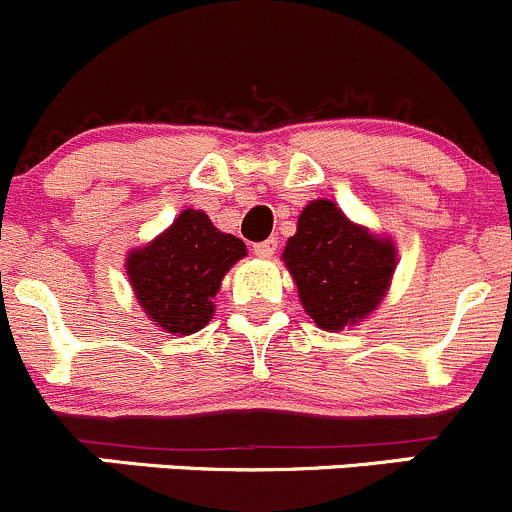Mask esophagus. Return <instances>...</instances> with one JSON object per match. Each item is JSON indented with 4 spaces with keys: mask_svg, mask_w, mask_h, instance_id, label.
I'll list each match as a JSON object with an SVG mask.
<instances>
[{
    "mask_svg": "<svg viewBox=\"0 0 512 512\" xmlns=\"http://www.w3.org/2000/svg\"><path fill=\"white\" fill-rule=\"evenodd\" d=\"M276 249H278V244L273 239L261 241V244H254V254L258 258H273V254H276Z\"/></svg>",
    "mask_w": 512,
    "mask_h": 512,
    "instance_id": "34e87169",
    "label": "esophagus"
}]
</instances>
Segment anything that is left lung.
Wrapping results in <instances>:
<instances>
[{
    "instance_id": "obj_1",
    "label": "left lung",
    "mask_w": 512,
    "mask_h": 512,
    "mask_svg": "<svg viewBox=\"0 0 512 512\" xmlns=\"http://www.w3.org/2000/svg\"><path fill=\"white\" fill-rule=\"evenodd\" d=\"M281 261L303 311L318 328L338 333L381 306L396 273L398 249L391 236L373 234L333 201L316 199L303 206Z\"/></svg>"
}]
</instances>
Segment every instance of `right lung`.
<instances>
[{
	"label": "right lung",
	"mask_w": 512,
	"mask_h": 512,
	"mask_svg": "<svg viewBox=\"0 0 512 512\" xmlns=\"http://www.w3.org/2000/svg\"><path fill=\"white\" fill-rule=\"evenodd\" d=\"M244 256V241L216 229L201 209H184L156 239L131 249L124 266L146 318L171 336H191L214 318L221 281Z\"/></svg>",
	"instance_id": "1"
}]
</instances>
